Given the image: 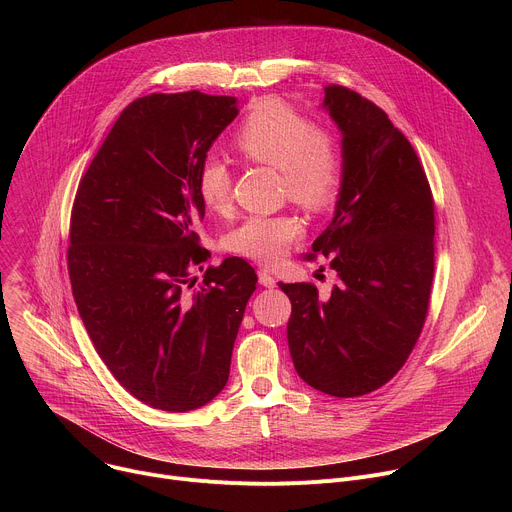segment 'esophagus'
Wrapping results in <instances>:
<instances>
[{
    "instance_id": "esophagus-1",
    "label": "esophagus",
    "mask_w": 512,
    "mask_h": 512,
    "mask_svg": "<svg viewBox=\"0 0 512 512\" xmlns=\"http://www.w3.org/2000/svg\"><path fill=\"white\" fill-rule=\"evenodd\" d=\"M259 283H261L263 287H275V277H273L267 269H261V271H259Z\"/></svg>"
}]
</instances>
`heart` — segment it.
Listing matches in <instances>:
<instances>
[{
    "mask_svg": "<svg viewBox=\"0 0 512 512\" xmlns=\"http://www.w3.org/2000/svg\"><path fill=\"white\" fill-rule=\"evenodd\" d=\"M241 156L253 164L281 170V188L289 200L308 210L328 208L344 180V152L336 133L300 113L279 97L257 101L235 133ZM202 204L225 214L233 206V172L216 154L204 158L198 170ZM304 235L294 214L249 216L225 237V249L261 265L279 263L289 245Z\"/></svg>",
    "mask_w": 512,
    "mask_h": 512,
    "instance_id": "1",
    "label": "heart"
}]
</instances>
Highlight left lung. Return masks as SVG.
Here are the masks:
<instances>
[{
	"mask_svg": "<svg viewBox=\"0 0 512 512\" xmlns=\"http://www.w3.org/2000/svg\"><path fill=\"white\" fill-rule=\"evenodd\" d=\"M324 109L342 133L344 180L312 253L338 283H279L291 302L287 344L298 375L332 397L389 383L425 324L433 281V196L409 139L358 93L330 85Z\"/></svg>",
	"mask_w": 512,
	"mask_h": 512,
	"instance_id": "8db88e82",
	"label": "left lung"
}]
</instances>
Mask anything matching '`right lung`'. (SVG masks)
Instances as JSON below:
<instances>
[{
	"label": "right lung",
	"mask_w": 512,
	"mask_h": 512,
	"mask_svg": "<svg viewBox=\"0 0 512 512\" xmlns=\"http://www.w3.org/2000/svg\"><path fill=\"white\" fill-rule=\"evenodd\" d=\"M239 115L235 97L154 93L129 103L89 170L70 214L68 275L83 324L113 377L162 411L198 409L229 381L231 354L255 291L239 259L190 273L208 251L198 170Z\"/></svg>",
	"instance_id": "right-lung-1"
}]
</instances>
